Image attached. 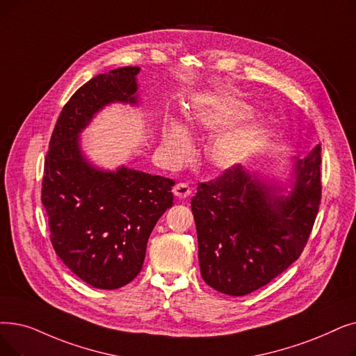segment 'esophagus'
<instances>
[{
	"instance_id": "34e87169",
	"label": "esophagus",
	"mask_w": 356,
	"mask_h": 356,
	"mask_svg": "<svg viewBox=\"0 0 356 356\" xmlns=\"http://www.w3.org/2000/svg\"><path fill=\"white\" fill-rule=\"evenodd\" d=\"M173 193L179 199H186L192 195V189L189 188V184H186V183H177L176 186L173 188Z\"/></svg>"
}]
</instances>
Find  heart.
Returning <instances> with one entry per match:
<instances>
[{"mask_svg": "<svg viewBox=\"0 0 356 356\" xmlns=\"http://www.w3.org/2000/svg\"><path fill=\"white\" fill-rule=\"evenodd\" d=\"M252 115V107L234 97H221L215 104L195 113L193 127L213 132ZM260 135L256 125L236 128L218 135L208 148V159L216 168H228L240 163ZM163 145L170 157L180 159L191 148L188 131L180 123L170 120L163 128Z\"/></svg>", "mask_w": 356, "mask_h": 356, "instance_id": "heart-1", "label": "heart"}]
</instances>
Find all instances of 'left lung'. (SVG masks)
Masks as SVG:
<instances>
[{"label":"left lung","mask_w":356,"mask_h":356,"mask_svg":"<svg viewBox=\"0 0 356 356\" xmlns=\"http://www.w3.org/2000/svg\"><path fill=\"white\" fill-rule=\"evenodd\" d=\"M321 147L296 160L288 196L237 164L192 197L204 281L227 296L269 284L302 253L321 200Z\"/></svg>","instance_id":"obj_1"}]
</instances>
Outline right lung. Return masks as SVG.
I'll return each mask as SVG.
<instances>
[{
  "mask_svg": "<svg viewBox=\"0 0 356 356\" xmlns=\"http://www.w3.org/2000/svg\"><path fill=\"white\" fill-rule=\"evenodd\" d=\"M138 67L99 74L60 112L44 159L42 204L51 241L65 266L88 285L118 289L141 272L147 243L173 207L175 180L119 167L104 172L80 149V134L104 106L136 104Z\"/></svg>",
  "mask_w": 356,
  "mask_h": 356,
  "instance_id": "obj_1",
  "label": "right lung"
}]
</instances>
